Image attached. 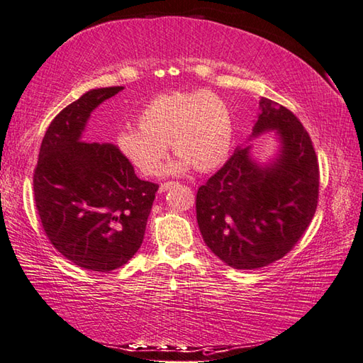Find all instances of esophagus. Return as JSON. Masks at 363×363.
I'll return each instance as SVG.
<instances>
[{"label":"esophagus","instance_id":"34e87169","mask_svg":"<svg viewBox=\"0 0 363 363\" xmlns=\"http://www.w3.org/2000/svg\"><path fill=\"white\" fill-rule=\"evenodd\" d=\"M174 186V182H162L160 187H159V191L160 194H163V191H167L168 189H172Z\"/></svg>","mask_w":363,"mask_h":363}]
</instances>
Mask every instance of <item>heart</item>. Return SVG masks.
I'll list each match as a JSON object with an SVG mask.
<instances>
[{
    "mask_svg": "<svg viewBox=\"0 0 363 363\" xmlns=\"http://www.w3.org/2000/svg\"><path fill=\"white\" fill-rule=\"evenodd\" d=\"M140 129L118 135L119 151L146 176L160 173L168 143L179 155L167 168L179 173L189 165L198 172L218 167L230 152L233 123L226 104L211 91L173 92L147 102L138 113Z\"/></svg>",
    "mask_w": 363,
    "mask_h": 363,
    "instance_id": "b5f03b06",
    "label": "heart"
}]
</instances>
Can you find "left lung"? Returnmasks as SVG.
I'll return each mask as SVG.
<instances>
[{"label":"left lung","instance_id":"obj_1","mask_svg":"<svg viewBox=\"0 0 363 363\" xmlns=\"http://www.w3.org/2000/svg\"><path fill=\"white\" fill-rule=\"evenodd\" d=\"M275 130L280 154L267 165L238 147L196 191V220L212 253L234 269L264 267L299 242L313 218L319 167L308 132L293 111L261 97L252 137Z\"/></svg>","mask_w":363,"mask_h":363}]
</instances>
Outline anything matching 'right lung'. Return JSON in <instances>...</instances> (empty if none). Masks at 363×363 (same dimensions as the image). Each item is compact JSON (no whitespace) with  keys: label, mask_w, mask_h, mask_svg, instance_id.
I'll return each mask as SVG.
<instances>
[{"label":"right lung","mask_w":363,"mask_h":363,"mask_svg":"<svg viewBox=\"0 0 363 363\" xmlns=\"http://www.w3.org/2000/svg\"><path fill=\"white\" fill-rule=\"evenodd\" d=\"M121 89H91L61 110L44 135L33 176L48 240L94 272L115 271L138 252L159 190L137 177L118 146L82 140L92 110Z\"/></svg>","instance_id":"add662e5"}]
</instances>
